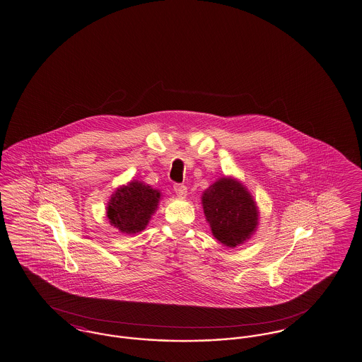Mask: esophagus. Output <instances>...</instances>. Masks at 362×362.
Returning a JSON list of instances; mask_svg holds the SVG:
<instances>
[{"instance_id":"esophagus-1","label":"esophagus","mask_w":362,"mask_h":362,"mask_svg":"<svg viewBox=\"0 0 362 362\" xmlns=\"http://www.w3.org/2000/svg\"><path fill=\"white\" fill-rule=\"evenodd\" d=\"M173 189H175V192H176V194L178 197H185L186 193H187V187L185 185H182V184H175Z\"/></svg>"}]
</instances>
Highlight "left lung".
Here are the masks:
<instances>
[{
    "mask_svg": "<svg viewBox=\"0 0 362 362\" xmlns=\"http://www.w3.org/2000/svg\"><path fill=\"white\" fill-rule=\"evenodd\" d=\"M202 205L213 235L228 247H237L252 235L258 209L247 189L233 178H221L205 190Z\"/></svg>",
    "mask_w": 362,
    "mask_h": 362,
    "instance_id": "8db88e82",
    "label": "left lung"
}]
</instances>
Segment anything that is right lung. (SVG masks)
<instances>
[{
  "label": "right lung",
  "mask_w": 362,
  "mask_h": 362,
  "mask_svg": "<svg viewBox=\"0 0 362 362\" xmlns=\"http://www.w3.org/2000/svg\"><path fill=\"white\" fill-rule=\"evenodd\" d=\"M160 197L158 190L143 182L132 181L119 187L112 194L107 207V217L111 225L120 231L136 234L144 230L155 213Z\"/></svg>",
  "instance_id": "obj_1"
}]
</instances>
